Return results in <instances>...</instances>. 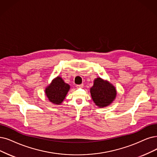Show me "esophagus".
Returning a JSON list of instances; mask_svg holds the SVG:
<instances>
[{"instance_id":"obj_1","label":"esophagus","mask_w":157,"mask_h":157,"mask_svg":"<svg viewBox=\"0 0 157 157\" xmlns=\"http://www.w3.org/2000/svg\"><path fill=\"white\" fill-rule=\"evenodd\" d=\"M83 87V84H79V85H77V88H81V87Z\"/></svg>"}]
</instances>
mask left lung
<instances>
[{
	"label": "left lung",
	"instance_id": "left-lung-1",
	"mask_svg": "<svg viewBox=\"0 0 157 157\" xmlns=\"http://www.w3.org/2000/svg\"><path fill=\"white\" fill-rule=\"evenodd\" d=\"M93 101L98 108L107 107L113 103L117 97L115 87L107 80L100 77L93 81V86L90 88Z\"/></svg>",
	"mask_w": 157,
	"mask_h": 157
}]
</instances>
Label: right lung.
Listing matches in <instances>:
<instances>
[{"instance_id":"obj_1","label":"right lung","mask_w":157,"mask_h":157,"mask_svg":"<svg viewBox=\"0 0 157 157\" xmlns=\"http://www.w3.org/2000/svg\"><path fill=\"white\" fill-rule=\"evenodd\" d=\"M70 90V86L66 83L60 76H57L46 87L45 94L50 102L60 105L64 101Z\"/></svg>"}]
</instances>
